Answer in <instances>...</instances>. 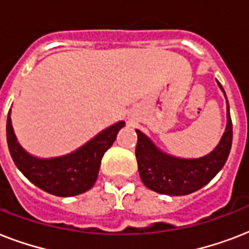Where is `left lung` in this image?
Here are the masks:
<instances>
[{
	"label": "left lung",
	"mask_w": 249,
	"mask_h": 249,
	"mask_svg": "<svg viewBox=\"0 0 249 249\" xmlns=\"http://www.w3.org/2000/svg\"><path fill=\"white\" fill-rule=\"evenodd\" d=\"M225 98V90L218 81ZM228 103V124L220 143L208 155L197 159H181L163 152L146 134L136 129L138 141L136 158L143 185L152 191L172 196L187 195L205 186L216 176L230 154L232 143V123Z\"/></svg>",
	"instance_id": "1"
}]
</instances>
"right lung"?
<instances>
[{"label": "right lung", "instance_id": "1", "mask_svg": "<svg viewBox=\"0 0 249 249\" xmlns=\"http://www.w3.org/2000/svg\"><path fill=\"white\" fill-rule=\"evenodd\" d=\"M124 125V121H119L102 130L76 151L50 159L29 155L18 143L10 112L6 124V137L10 155L18 169L41 190L55 196L66 197L75 196L93 187L99 173L102 158L112 146L117 133Z\"/></svg>", "mask_w": 249, "mask_h": 249}]
</instances>
